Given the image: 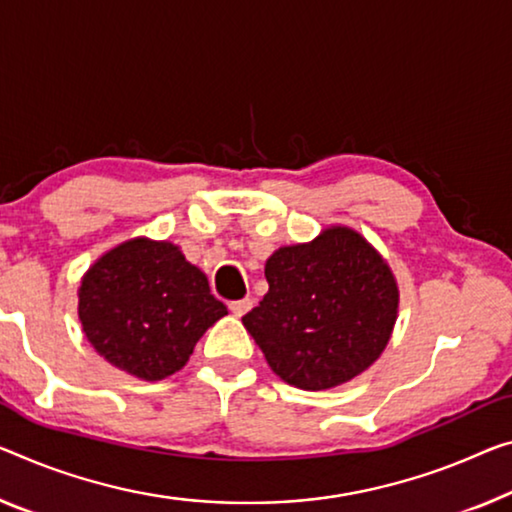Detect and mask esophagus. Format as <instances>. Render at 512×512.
Wrapping results in <instances>:
<instances>
[{
	"mask_svg": "<svg viewBox=\"0 0 512 512\" xmlns=\"http://www.w3.org/2000/svg\"><path fill=\"white\" fill-rule=\"evenodd\" d=\"M251 306H254V302H251L249 297H245V300H235V302H231L229 309H231L233 316L242 318V316H245V313L251 309Z\"/></svg>",
	"mask_w": 512,
	"mask_h": 512,
	"instance_id": "obj_1",
	"label": "esophagus"
}]
</instances>
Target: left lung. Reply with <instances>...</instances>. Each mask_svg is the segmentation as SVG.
I'll use <instances>...</instances> for the list:
<instances>
[{"mask_svg": "<svg viewBox=\"0 0 512 512\" xmlns=\"http://www.w3.org/2000/svg\"><path fill=\"white\" fill-rule=\"evenodd\" d=\"M265 297L242 325L283 382L341 387L371 368L398 318V281L380 251L350 226L279 247L265 263Z\"/></svg>", "mask_w": 512, "mask_h": 512, "instance_id": "obj_1", "label": "left lung"}]
</instances>
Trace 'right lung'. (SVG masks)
<instances>
[{"instance_id":"obj_1","label":"right lung","mask_w":512,"mask_h":512,"mask_svg":"<svg viewBox=\"0 0 512 512\" xmlns=\"http://www.w3.org/2000/svg\"><path fill=\"white\" fill-rule=\"evenodd\" d=\"M77 297L93 350L146 382L180 371L206 329L229 313L178 245L151 238L107 249L84 272Z\"/></svg>"}]
</instances>
